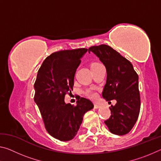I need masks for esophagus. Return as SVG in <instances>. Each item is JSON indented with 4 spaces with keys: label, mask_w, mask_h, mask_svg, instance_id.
<instances>
[{
    "label": "esophagus",
    "mask_w": 161,
    "mask_h": 161,
    "mask_svg": "<svg viewBox=\"0 0 161 161\" xmlns=\"http://www.w3.org/2000/svg\"><path fill=\"white\" fill-rule=\"evenodd\" d=\"M101 107V105L98 104V103H94V108H99Z\"/></svg>",
    "instance_id": "1"
}]
</instances>
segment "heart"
Segmentation results:
<instances>
[{
    "mask_svg": "<svg viewBox=\"0 0 161 161\" xmlns=\"http://www.w3.org/2000/svg\"><path fill=\"white\" fill-rule=\"evenodd\" d=\"M98 64H99V63H97V62H94V63H92V64L91 67H92V66H94V65ZM86 94L88 95V96H89V97L92 98V99H95V98H96L97 96L96 92L94 91L93 89H88V90L86 91Z\"/></svg>",
    "mask_w": 161,
    "mask_h": 161,
    "instance_id": "b5f03b06",
    "label": "heart"
}]
</instances>
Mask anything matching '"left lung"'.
<instances>
[{
  "instance_id": "left-lung-1",
  "label": "left lung",
  "mask_w": 161,
  "mask_h": 161,
  "mask_svg": "<svg viewBox=\"0 0 161 161\" xmlns=\"http://www.w3.org/2000/svg\"><path fill=\"white\" fill-rule=\"evenodd\" d=\"M99 58L107 69V82L102 97L107 101L116 100L109 108L111 115L104 121L114 134L123 136L132 129L141 108L138 76L132 64L118 52L107 45L89 48Z\"/></svg>"
}]
</instances>
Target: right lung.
I'll list each match as a JSON object with an SVG mask.
<instances>
[{
	"label": "right lung",
	"mask_w": 161,
	"mask_h": 161,
	"mask_svg": "<svg viewBox=\"0 0 161 161\" xmlns=\"http://www.w3.org/2000/svg\"><path fill=\"white\" fill-rule=\"evenodd\" d=\"M87 50L80 48L56 52L45 59L38 70L34 101L46 130L59 141L74 138L84 114L94 108L91 101L83 97L75 106L64 102L65 94L73 90L75 72Z\"/></svg>",
	"instance_id": "1"
}]
</instances>
